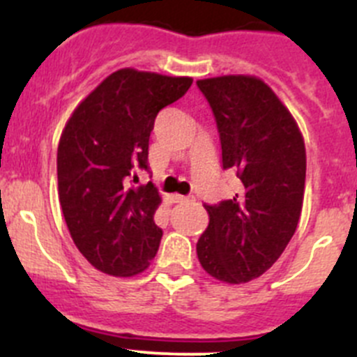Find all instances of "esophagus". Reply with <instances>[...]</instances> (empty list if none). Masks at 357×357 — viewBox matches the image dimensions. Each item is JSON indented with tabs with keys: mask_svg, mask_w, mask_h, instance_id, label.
<instances>
[{
	"mask_svg": "<svg viewBox=\"0 0 357 357\" xmlns=\"http://www.w3.org/2000/svg\"><path fill=\"white\" fill-rule=\"evenodd\" d=\"M176 202H179V204H190V202H195L193 197H183V195H174Z\"/></svg>",
	"mask_w": 357,
	"mask_h": 357,
	"instance_id": "34e87169",
	"label": "esophagus"
}]
</instances>
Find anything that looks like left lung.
I'll return each mask as SVG.
<instances>
[{
  "instance_id": "obj_1",
  "label": "left lung",
  "mask_w": 357,
  "mask_h": 357,
  "mask_svg": "<svg viewBox=\"0 0 357 357\" xmlns=\"http://www.w3.org/2000/svg\"><path fill=\"white\" fill-rule=\"evenodd\" d=\"M197 84L218 122L222 167L242 181L231 200L205 205L197 255L212 278L238 285L264 275L294 236L304 204V138L262 79L219 75Z\"/></svg>"
}]
</instances>
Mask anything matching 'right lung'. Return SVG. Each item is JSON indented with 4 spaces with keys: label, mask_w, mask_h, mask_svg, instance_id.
<instances>
[{
    "label": "right lung",
    "mask_w": 357,
    "mask_h": 357,
    "mask_svg": "<svg viewBox=\"0 0 357 357\" xmlns=\"http://www.w3.org/2000/svg\"><path fill=\"white\" fill-rule=\"evenodd\" d=\"M192 82L119 68L75 107L63 128L56 150L60 207L75 247L105 275H139L155 257L162 229L153 215L162 197L152 183L132 188L128 179L136 169H149L157 114Z\"/></svg>",
    "instance_id": "1"
}]
</instances>
